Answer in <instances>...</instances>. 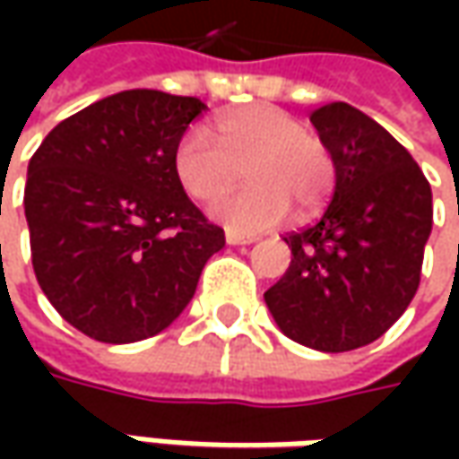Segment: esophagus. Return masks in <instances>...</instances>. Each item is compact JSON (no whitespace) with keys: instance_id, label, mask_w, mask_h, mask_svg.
Instances as JSON below:
<instances>
[{"instance_id":"esophagus-1","label":"esophagus","mask_w":459,"mask_h":459,"mask_svg":"<svg viewBox=\"0 0 459 459\" xmlns=\"http://www.w3.org/2000/svg\"><path fill=\"white\" fill-rule=\"evenodd\" d=\"M224 238H227L230 245H253V242H255L253 235H239V232H232V230H227V235H224Z\"/></svg>"}]
</instances>
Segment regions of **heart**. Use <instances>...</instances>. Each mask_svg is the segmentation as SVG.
<instances>
[{"instance_id": "heart-1", "label": "heart", "mask_w": 459, "mask_h": 459, "mask_svg": "<svg viewBox=\"0 0 459 459\" xmlns=\"http://www.w3.org/2000/svg\"><path fill=\"white\" fill-rule=\"evenodd\" d=\"M209 140L188 130L173 148V173L186 194L214 204L247 173L250 186L214 206V217L235 232H263L291 214V204L316 209L334 188V158L319 134L273 104L221 112Z\"/></svg>"}]
</instances>
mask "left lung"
Returning a JSON list of instances; mask_svg holds the SVG:
<instances>
[{
	"label": "left lung",
	"instance_id": "left-lung-1",
	"mask_svg": "<svg viewBox=\"0 0 459 459\" xmlns=\"http://www.w3.org/2000/svg\"><path fill=\"white\" fill-rule=\"evenodd\" d=\"M308 119L334 158V196L314 224L283 238L291 265L265 304L293 342L347 352L376 342L411 304L432 188L411 152L360 109L332 101Z\"/></svg>",
	"mask_w": 459,
	"mask_h": 459
}]
</instances>
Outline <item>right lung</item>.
<instances>
[{"mask_svg":"<svg viewBox=\"0 0 459 459\" xmlns=\"http://www.w3.org/2000/svg\"><path fill=\"white\" fill-rule=\"evenodd\" d=\"M204 109L196 97L119 91L63 119L30 158L32 271L63 319L97 342L163 332L224 247V230L173 173V148Z\"/></svg>","mask_w":459,"mask_h":459,"instance_id":"obj_1","label":"right lung"}]
</instances>
